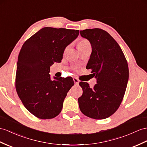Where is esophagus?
<instances>
[{
	"label": "esophagus",
	"mask_w": 147,
	"mask_h": 147,
	"mask_svg": "<svg viewBox=\"0 0 147 147\" xmlns=\"http://www.w3.org/2000/svg\"><path fill=\"white\" fill-rule=\"evenodd\" d=\"M74 82L75 84L78 85V83H79V80L77 79V78H74Z\"/></svg>",
	"instance_id": "1"
}]
</instances>
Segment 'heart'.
<instances>
[{
  "mask_svg": "<svg viewBox=\"0 0 147 147\" xmlns=\"http://www.w3.org/2000/svg\"><path fill=\"white\" fill-rule=\"evenodd\" d=\"M88 45H90V42H89V41L85 38H82L78 42V50Z\"/></svg>",
  "mask_w": 147,
  "mask_h": 147,
  "instance_id": "1",
  "label": "heart"
}]
</instances>
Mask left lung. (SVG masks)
I'll return each instance as SVG.
<instances>
[{
	"instance_id": "1",
	"label": "left lung",
	"mask_w": 147,
	"mask_h": 147,
	"mask_svg": "<svg viewBox=\"0 0 147 147\" xmlns=\"http://www.w3.org/2000/svg\"><path fill=\"white\" fill-rule=\"evenodd\" d=\"M81 36L92 45L87 65L96 84L90 88L87 82L79 85L83 94L78 98L81 112L94 119H105L120 107L129 76L128 63L120 47L111 35L101 28L80 30Z\"/></svg>"
}]
</instances>
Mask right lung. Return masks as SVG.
<instances>
[{
  "instance_id": "obj_1",
  "label": "right lung",
  "mask_w": 147,
  "mask_h": 147,
  "mask_svg": "<svg viewBox=\"0 0 147 147\" xmlns=\"http://www.w3.org/2000/svg\"><path fill=\"white\" fill-rule=\"evenodd\" d=\"M79 30L44 27L24 42L18 57L16 88L24 107L36 117L51 119L61 112L72 78L52 80L50 67L60 62L64 50Z\"/></svg>"
}]
</instances>
